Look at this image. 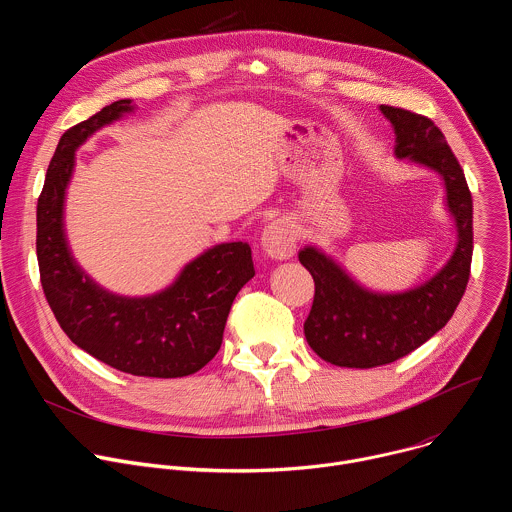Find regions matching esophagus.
Wrapping results in <instances>:
<instances>
[{
    "instance_id": "obj_1",
    "label": "esophagus",
    "mask_w": 512,
    "mask_h": 512,
    "mask_svg": "<svg viewBox=\"0 0 512 512\" xmlns=\"http://www.w3.org/2000/svg\"><path fill=\"white\" fill-rule=\"evenodd\" d=\"M261 249L271 259H289L296 253V237L283 221L269 223L261 233Z\"/></svg>"
}]
</instances>
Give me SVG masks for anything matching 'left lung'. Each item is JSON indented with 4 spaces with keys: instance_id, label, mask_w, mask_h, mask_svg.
Masks as SVG:
<instances>
[{
    "instance_id": "8db88e82",
    "label": "left lung",
    "mask_w": 512,
    "mask_h": 512,
    "mask_svg": "<svg viewBox=\"0 0 512 512\" xmlns=\"http://www.w3.org/2000/svg\"><path fill=\"white\" fill-rule=\"evenodd\" d=\"M395 129V156L437 172L446 186L458 243L448 263L399 294H379L356 283L332 257L316 247L300 251L316 294L304 334L312 350L336 367L373 369L413 352L454 316L472 263V194L454 152L435 123L407 109L381 105Z\"/></svg>"
}]
</instances>
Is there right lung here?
Returning a JSON list of instances; mask_svg holds the SVG:
<instances>
[{
    "label": "right lung",
    "mask_w": 512,
    "mask_h": 512,
    "mask_svg": "<svg viewBox=\"0 0 512 512\" xmlns=\"http://www.w3.org/2000/svg\"><path fill=\"white\" fill-rule=\"evenodd\" d=\"M131 111V99L115 101L60 137L36 210L40 281L64 334L97 360L135 377H188L223 344L231 306L255 275L251 247L241 241L214 245L158 294L127 298L103 289L79 267L64 233L75 152L97 129Z\"/></svg>",
    "instance_id": "obj_1"
}]
</instances>
